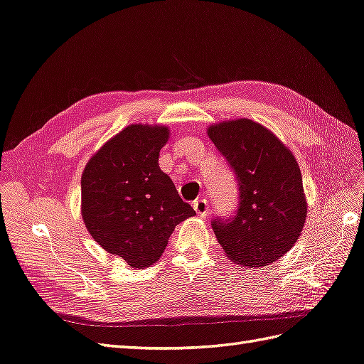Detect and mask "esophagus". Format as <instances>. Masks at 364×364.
Wrapping results in <instances>:
<instances>
[{"mask_svg": "<svg viewBox=\"0 0 364 364\" xmlns=\"http://www.w3.org/2000/svg\"><path fill=\"white\" fill-rule=\"evenodd\" d=\"M193 209H196V213L200 215V217H206L208 214V200L206 198H198L193 201Z\"/></svg>", "mask_w": 364, "mask_h": 364, "instance_id": "esophagus-1", "label": "esophagus"}]
</instances>
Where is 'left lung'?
Listing matches in <instances>:
<instances>
[{"label":"left lung","instance_id":"8db88e82","mask_svg":"<svg viewBox=\"0 0 364 364\" xmlns=\"http://www.w3.org/2000/svg\"><path fill=\"white\" fill-rule=\"evenodd\" d=\"M208 134L239 192L232 215L210 222L218 243L243 267L273 264L298 240L307 217L296 159L272 132L250 119L213 125Z\"/></svg>","mask_w":364,"mask_h":364}]
</instances>
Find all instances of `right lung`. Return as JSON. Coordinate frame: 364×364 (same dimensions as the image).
<instances>
[{"instance_id": "obj_1", "label": "right lung", "mask_w": 364, "mask_h": 364, "mask_svg": "<svg viewBox=\"0 0 364 364\" xmlns=\"http://www.w3.org/2000/svg\"><path fill=\"white\" fill-rule=\"evenodd\" d=\"M167 138V127H127L82 175V217L91 237L133 268L155 264L175 226L196 215L158 166Z\"/></svg>"}]
</instances>
